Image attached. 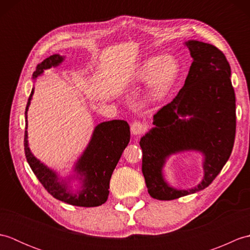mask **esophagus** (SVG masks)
I'll return each instance as SVG.
<instances>
[{
  "label": "esophagus",
  "mask_w": 250,
  "mask_h": 250,
  "mask_svg": "<svg viewBox=\"0 0 250 250\" xmlns=\"http://www.w3.org/2000/svg\"><path fill=\"white\" fill-rule=\"evenodd\" d=\"M145 130H146V125H143L140 121H134L133 124L131 125V132H132V134H134V135H140Z\"/></svg>",
  "instance_id": "1"
}]
</instances>
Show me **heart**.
I'll return each mask as SVG.
<instances>
[{"mask_svg": "<svg viewBox=\"0 0 250 250\" xmlns=\"http://www.w3.org/2000/svg\"><path fill=\"white\" fill-rule=\"evenodd\" d=\"M180 65L172 55L151 56L146 58L137 66L133 82H149V97L159 99L172 88L179 75Z\"/></svg>", "mask_w": 250, "mask_h": 250, "instance_id": "obj_1", "label": "heart"}]
</instances>
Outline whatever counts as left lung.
I'll return each instance as SVG.
<instances>
[{
  "instance_id": "1",
  "label": "left lung",
  "mask_w": 250,
  "mask_h": 250,
  "mask_svg": "<svg viewBox=\"0 0 250 250\" xmlns=\"http://www.w3.org/2000/svg\"><path fill=\"white\" fill-rule=\"evenodd\" d=\"M185 45L193 62L184 87L153 116L155 126L140 141L148 193L162 201L208 187L229 160L235 139V93L226 56L200 41L190 40ZM185 151L204 155L205 176L193 188L176 189L164 178L163 167L172 154Z\"/></svg>"
}]
</instances>
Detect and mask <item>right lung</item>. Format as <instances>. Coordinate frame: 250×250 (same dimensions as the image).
<instances>
[{
  "instance_id": "add662e5",
  "label": "right lung",
  "mask_w": 250,
  "mask_h": 250,
  "mask_svg": "<svg viewBox=\"0 0 250 250\" xmlns=\"http://www.w3.org/2000/svg\"><path fill=\"white\" fill-rule=\"evenodd\" d=\"M64 60L60 55H52L36 66L33 73L35 79L41 76L45 70L56 67ZM34 88L25 107V132H24V152L32 171L39 178L41 184L48 192L67 204L94 207L104 204L108 198L109 180L125 148L130 142V126L125 120H110L101 122L94 131L86 149L74 166L73 176L60 178L54 169L49 168L31 152L28 142V109L31 104ZM77 179L80 187L74 191L71 189L70 180Z\"/></svg>"
}]
</instances>
